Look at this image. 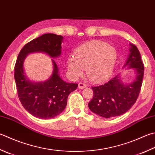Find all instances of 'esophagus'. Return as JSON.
Listing matches in <instances>:
<instances>
[{"label": "esophagus", "mask_w": 155, "mask_h": 155, "mask_svg": "<svg viewBox=\"0 0 155 155\" xmlns=\"http://www.w3.org/2000/svg\"><path fill=\"white\" fill-rule=\"evenodd\" d=\"M86 86H87L86 84H84L82 82H80L78 84V88L79 89H84V88H85Z\"/></svg>", "instance_id": "obj_1"}]
</instances>
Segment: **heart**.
<instances>
[{
  "mask_svg": "<svg viewBox=\"0 0 155 155\" xmlns=\"http://www.w3.org/2000/svg\"><path fill=\"white\" fill-rule=\"evenodd\" d=\"M116 49L107 42L92 41L79 47L67 60V68L74 78L81 77L84 69L86 75L94 83H101L111 77L117 61Z\"/></svg>",
  "mask_w": 155,
  "mask_h": 155,
  "instance_id": "b5f03b06",
  "label": "heart"
}]
</instances>
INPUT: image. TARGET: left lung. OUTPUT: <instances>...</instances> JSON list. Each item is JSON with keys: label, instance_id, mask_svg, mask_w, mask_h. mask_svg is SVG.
Segmentation results:
<instances>
[{"label": "left lung", "instance_id": "left-lung-1", "mask_svg": "<svg viewBox=\"0 0 155 155\" xmlns=\"http://www.w3.org/2000/svg\"><path fill=\"white\" fill-rule=\"evenodd\" d=\"M130 53L123 69H132L133 80L125 82L119 74L107 83L92 87L94 97L88 103L92 112L104 118L114 117L128 111L136 103L144 76V65L136 46L130 43Z\"/></svg>", "mask_w": 155, "mask_h": 155}]
</instances>
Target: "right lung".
Wrapping results in <instances>:
<instances>
[{"label": "right lung", "instance_id": "add662e5", "mask_svg": "<svg viewBox=\"0 0 155 155\" xmlns=\"http://www.w3.org/2000/svg\"><path fill=\"white\" fill-rule=\"evenodd\" d=\"M64 38L54 34H45L23 46L15 66V80L17 93L24 109L39 119H51L65 109L70 93L77 88L78 84L69 83L61 78L59 68L53 59L52 74L44 81H35L26 75L24 61L29 54L42 52L52 59L61 54Z\"/></svg>", "mask_w": 155, "mask_h": 155}]
</instances>
